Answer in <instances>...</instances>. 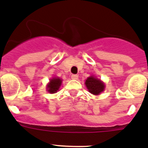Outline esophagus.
<instances>
[{
  "instance_id": "34e87169",
  "label": "esophagus",
  "mask_w": 148,
  "mask_h": 148,
  "mask_svg": "<svg viewBox=\"0 0 148 148\" xmlns=\"http://www.w3.org/2000/svg\"><path fill=\"white\" fill-rule=\"evenodd\" d=\"M78 78H79V75H76V74H73V75H71L72 79H75V80H76V79H78Z\"/></svg>"
}]
</instances>
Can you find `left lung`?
Wrapping results in <instances>:
<instances>
[{"instance_id": "1", "label": "left lung", "mask_w": 148, "mask_h": 148, "mask_svg": "<svg viewBox=\"0 0 148 148\" xmlns=\"http://www.w3.org/2000/svg\"><path fill=\"white\" fill-rule=\"evenodd\" d=\"M86 87L88 89L89 92L93 95H99L104 89L105 85L100 79H96L94 76L88 77L85 81Z\"/></svg>"}]
</instances>
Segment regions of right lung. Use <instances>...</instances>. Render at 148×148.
<instances>
[{
  "label": "right lung",
  "mask_w": 148,
  "mask_h": 148,
  "mask_svg": "<svg viewBox=\"0 0 148 148\" xmlns=\"http://www.w3.org/2000/svg\"><path fill=\"white\" fill-rule=\"evenodd\" d=\"M62 80L59 78H53L50 81V83L47 85V91L51 94L56 93L60 88V86L61 85Z\"/></svg>",
  "instance_id": "right-lung-1"
}]
</instances>
